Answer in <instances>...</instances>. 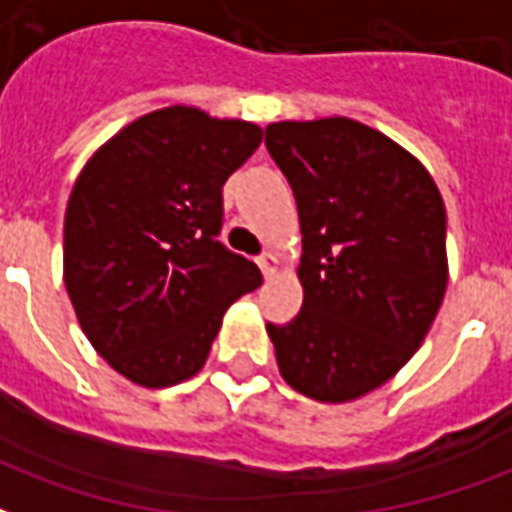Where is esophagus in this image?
Returning <instances> with one entry per match:
<instances>
[{
    "label": "esophagus",
    "instance_id": "1",
    "mask_svg": "<svg viewBox=\"0 0 512 512\" xmlns=\"http://www.w3.org/2000/svg\"><path fill=\"white\" fill-rule=\"evenodd\" d=\"M257 266H260V271H263V277L271 279V277H277L279 274V257L277 255H271V252H266V255H260L257 257Z\"/></svg>",
    "mask_w": 512,
    "mask_h": 512
}]
</instances>
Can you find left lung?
<instances>
[{"label":"left lung","instance_id":"1","mask_svg":"<svg viewBox=\"0 0 512 512\" xmlns=\"http://www.w3.org/2000/svg\"><path fill=\"white\" fill-rule=\"evenodd\" d=\"M266 147L296 194L304 304L268 323L282 378L318 403L384 386L425 343L447 266L444 200L417 156L351 117L279 120Z\"/></svg>","mask_w":512,"mask_h":512}]
</instances>
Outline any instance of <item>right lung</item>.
Masks as SVG:
<instances>
[{
  "mask_svg": "<svg viewBox=\"0 0 512 512\" xmlns=\"http://www.w3.org/2000/svg\"><path fill=\"white\" fill-rule=\"evenodd\" d=\"M263 128L172 104L95 150L65 208L62 279L106 365L145 389L197 376L224 312L263 277L227 252L222 186Z\"/></svg>",
  "mask_w": 512,
  "mask_h": 512,
  "instance_id": "1",
  "label": "right lung"
}]
</instances>
